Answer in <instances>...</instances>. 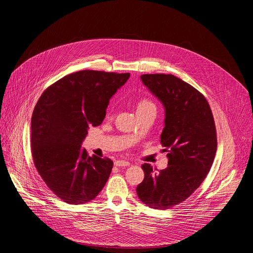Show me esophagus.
Returning a JSON list of instances; mask_svg holds the SVG:
<instances>
[{
	"label": "esophagus",
	"mask_w": 253,
	"mask_h": 253,
	"mask_svg": "<svg viewBox=\"0 0 253 253\" xmlns=\"http://www.w3.org/2000/svg\"><path fill=\"white\" fill-rule=\"evenodd\" d=\"M130 163L128 161L125 160H117L115 161V166L117 167H125V166H129Z\"/></svg>",
	"instance_id": "obj_1"
}]
</instances>
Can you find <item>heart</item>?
Returning a JSON list of instances; mask_svg holds the SVG:
<instances>
[{
	"instance_id": "obj_1",
	"label": "heart",
	"mask_w": 253,
	"mask_h": 253,
	"mask_svg": "<svg viewBox=\"0 0 253 253\" xmlns=\"http://www.w3.org/2000/svg\"><path fill=\"white\" fill-rule=\"evenodd\" d=\"M150 108H155V104L148 99H141L137 104V112L147 110Z\"/></svg>"
}]
</instances>
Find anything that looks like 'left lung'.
Returning a JSON list of instances; mask_svg holds the SVG:
<instances>
[{
  "label": "left lung",
  "instance_id": "8db88e82",
  "mask_svg": "<svg viewBox=\"0 0 253 253\" xmlns=\"http://www.w3.org/2000/svg\"><path fill=\"white\" fill-rule=\"evenodd\" d=\"M140 80L165 111L161 143L168 166L154 173L143 164L144 178L136 193L154 209H169L197 190L211 168L216 152V130L206 98L173 75H141Z\"/></svg>",
  "mask_w": 253,
  "mask_h": 253
}]
</instances>
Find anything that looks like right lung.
I'll use <instances>...</instances> for the list:
<instances>
[{
    "instance_id": "1",
    "label": "right lung",
    "mask_w": 253,
    "mask_h": 253,
    "mask_svg": "<svg viewBox=\"0 0 253 253\" xmlns=\"http://www.w3.org/2000/svg\"><path fill=\"white\" fill-rule=\"evenodd\" d=\"M130 74L80 71L58 80L38 100L32 117L35 166L47 187L73 205L95 199L109 179L113 161L82 148L90 126H98L110 99Z\"/></svg>"
}]
</instances>
